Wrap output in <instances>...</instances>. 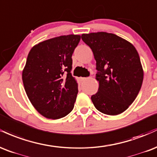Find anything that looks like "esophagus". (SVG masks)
Listing matches in <instances>:
<instances>
[{
	"mask_svg": "<svg viewBox=\"0 0 157 157\" xmlns=\"http://www.w3.org/2000/svg\"><path fill=\"white\" fill-rule=\"evenodd\" d=\"M90 77H87V78H84V77H80L79 78V80H80V82H84V81L86 80V79H89Z\"/></svg>",
	"mask_w": 157,
	"mask_h": 157,
	"instance_id": "1",
	"label": "esophagus"
}]
</instances>
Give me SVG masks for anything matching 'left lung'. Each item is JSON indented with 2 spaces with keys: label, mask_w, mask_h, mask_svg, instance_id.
I'll return each mask as SVG.
<instances>
[{
  "label": "left lung",
  "mask_w": 157,
  "mask_h": 157,
  "mask_svg": "<svg viewBox=\"0 0 157 157\" xmlns=\"http://www.w3.org/2000/svg\"><path fill=\"white\" fill-rule=\"evenodd\" d=\"M82 39L96 61L98 90L92 95L95 107L108 115H117L129 107L142 86L143 69L134 46L107 32L83 34Z\"/></svg>",
  "instance_id": "1"
}]
</instances>
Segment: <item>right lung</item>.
Listing matches in <instances>:
<instances>
[{
  "label": "right lung",
  "mask_w": 157,
  "mask_h": 157,
  "mask_svg": "<svg viewBox=\"0 0 157 157\" xmlns=\"http://www.w3.org/2000/svg\"><path fill=\"white\" fill-rule=\"evenodd\" d=\"M80 35L57 36L35 45L28 55L22 73L31 104L47 118L65 117L73 110L78 84L71 73L72 55Z\"/></svg>",
  "instance_id": "add662e5"
}]
</instances>
